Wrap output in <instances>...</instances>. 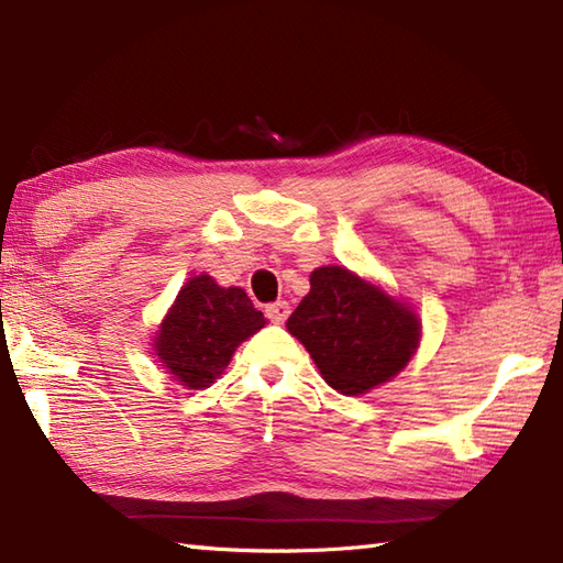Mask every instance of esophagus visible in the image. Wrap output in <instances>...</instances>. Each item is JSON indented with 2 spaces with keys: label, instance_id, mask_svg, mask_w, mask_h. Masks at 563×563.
<instances>
[{
  "label": "esophagus",
  "instance_id": "1",
  "mask_svg": "<svg viewBox=\"0 0 563 563\" xmlns=\"http://www.w3.org/2000/svg\"><path fill=\"white\" fill-rule=\"evenodd\" d=\"M265 316H268L275 322V325H283V322L288 320V316H290V305L285 300L273 302V305H268V308H265Z\"/></svg>",
  "mask_w": 563,
  "mask_h": 563
}]
</instances>
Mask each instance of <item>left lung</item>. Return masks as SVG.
Returning a JSON list of instances; mask_svg holds the SVG:
<instances>
[{
	"label": "left lung",
	"mask_w": 563,
	"mask_h": 563,
	"mask_svg": "<svg viewBox=\"0 0 563 563\" xmlns=\"http://www.w3.org/2000/svg\"><path fill=\"white\" fill-rule=\"evenodd\" d=\"M285 325L322 379L347 397L397 377L422 340V320L405 300L342 265L310 273V292Z\"/></svg>",
	"instance_id": "8db88e82"
}]
</instances>
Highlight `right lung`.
Segmentation results:
<instances>
[{
  "label": "right lung",
  "instance_id": "right-lung-1",
  "mask_svg": "<svg viewBox=\"0 0 563 563\" xmlns=\"http://www.w3.org/2000/svg\"><path fill=\"white\" fill-rule=\"evenodd\" d=\"M265 328L243 288H223L211 275H194L178 290L154 335L161 367L186 389L211 387L235 347Z\"/></svg>",
  "mask_w": 563,
  "mask_h": 563
}]
</instances>
